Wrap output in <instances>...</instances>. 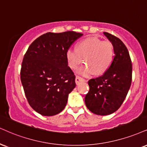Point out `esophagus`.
<instances>
[{"label": "esophagus", "mask_w": 147, "mask_h": 147, "mask_svg": "<svg viewBox=\"0 0 147 147\" xmlns=\"http://www.w3.org/2000/svg\"><path fill=\"white\" fill-rule=\"evenodd\" d=\"M84 82V80L82 78L80 77V76H76V84L77 85H78L79 84H80L81 82Z\"/></svg>", "instance_id": "esophagus-1"}]
</instances>
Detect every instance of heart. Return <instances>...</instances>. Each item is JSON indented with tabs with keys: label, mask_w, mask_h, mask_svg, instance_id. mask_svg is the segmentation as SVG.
Returning <instances> with one entry per match:
<instances>
[{
	"label": "heart",
	"mask_w": 147,
	"mask_h": 147,
	"mask_svg": "<svg viewBox=\"0 0 147 147\" xmlns=\"http://www.w3.org/2000/svg\"><path fill=\"white\" fill-rule=\"evenodd\" d=\"M66 59L69 67L74 70L78 68L84 59L86 65L78 71L83 76L88 77L95 73L101 75L108 70L113 61V46L110 41L95 37L86 38L78 43L76 50L69 49Z\"/></svg>",
	"instance_id": "1"
}]
</instances>
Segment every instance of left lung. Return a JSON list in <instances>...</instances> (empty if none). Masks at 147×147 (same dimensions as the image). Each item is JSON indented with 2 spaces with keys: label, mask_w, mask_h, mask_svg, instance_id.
<instances>
[{
  "label": "left lung",
  "mask_w": 147,
  "mask_h": 147,
  "mask_svg": "<svg viewBox=\"0 0 147 147\" xmlns=\"http://www.w3.org/2000/svg\"><path fill=\"white\" fill-rule=\"evenodd\" d=\"M115 52L111 66L100 77L88 80L85 96L87 108L97 115H108L120 108L131 86L132 64L127 48L120 39L104 32Z\"/></svg>",
  "instance_id": "left-lung-1"
}]
</instances>
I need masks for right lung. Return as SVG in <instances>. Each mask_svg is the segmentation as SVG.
<instances>
[{
  "label": "right lung",
  "mask_w": 147,
  "mask_h": 147,
  "mask_svg": "<svg viewBox=\"0 0 147 147\" xmlns=\"http://www.w3.org/2000/svg\"><path fill=\"white\" fill-rule=\"evenodd\" d=\"M83 34L47 32L32 42L24 54L20 79L28 104L43 116H54L66 106L76 87V76L68 66L66 52Z\"/></svg>",
  "instance_id": "right-lung-1"
}]
</instances>
